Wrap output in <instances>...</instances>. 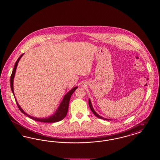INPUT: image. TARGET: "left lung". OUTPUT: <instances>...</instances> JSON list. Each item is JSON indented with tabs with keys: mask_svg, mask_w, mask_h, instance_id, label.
I'll list each match as a JSON object with an SVG mask.
<instances>
[{
	"mask_svg": "<svg viewBox=\"0 0 160 160\" xmlns=\"http://www.w3.org/2000/svg\"><path fill=\"white\" fill-rule=\"evenodd\" d=\"M89 107H90V108H91V110L92 112H93V113L95 114L97 117H98V118L99 119H104V120H112V119H107V118H103V117H102V116H101L100 115L98 114L95 111V110L93 109V107H92V102L91 101V99H89Z\"/></svg>",
	"mask_w": 160,
	"mask_h": 160,
	"instance_id": "1",
	"label": "left lung"
}]
</instances>
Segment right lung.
Segmentation results:
<instances>
[{
	"mask_svg": "<svg viewBox=\"0 0 160 160\" xmlns=\"http://www.w3.org/2000/svg\"><path fill=\"white\" fill-rule=\"evenodd\" d=\"M23 54H22L19 57V58L17 59V61H16L14 67L12 72V74H11V78H10V84H11V91L12 92V93H13V95L14 96V98H15V101H16V103H17V106L18 107V108L23 113V114H26L27 116H28L29 118L32 119L33 120L37 121H38V122H47V123H51V122H52V123H53V122H58V121H60L61 120H62L66 116V115H67V113H68L69 102V100H70V98H71V97L72 94L78 88V86H76V87L73 88L72 89H71L64 96V97H63V99L62 100V101H61L59 106L58 107V109L56 110V111L55 112V113L54 114H53V115H52V116H50L49 117H47V118H38L33 117V116H32L29 115V114H27L23 110V109L22 108V107H20V106L19 105L17 100L16 98H15L14 92V86H13V82H14V76H15L16 69H17V67L18 62L20 60L21 58L23 56Z\"/></svg>",
	"mask_w": 160,
	"mask_h": 160,
	"instance_id": "1",
	"label": "right lung"
}]
</instances>
